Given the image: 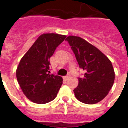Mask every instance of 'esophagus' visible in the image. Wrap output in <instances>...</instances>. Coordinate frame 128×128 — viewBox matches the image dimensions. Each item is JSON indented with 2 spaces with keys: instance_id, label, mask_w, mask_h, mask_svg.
Instances as JSON below:
<instances>
[{
  "instance_id": "obj_1",
  "label": "esophagus",
  "mask_w": 128,
  "mask_h": 128,
  "mask_svg": "<svg viewBox=\"0 0 128 128\" xmlns=\"http://www.w3.org/2000/svg\"><path fill=\"white\" fill-rule=\"evenodd\" d=\"M64 78H66V80H68V78H70V75H67V76H65V77H64Z\"/></svg>"
}]
</instances>
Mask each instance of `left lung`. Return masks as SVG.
I'll return each mask as SVG.
<instances>
[{
    "mask_svg": "<svg viewBox=\"0 0 128 128\" xmlns=\"http://www.w3.org/2000/svg\"><path fill=\"white\" fill-rule=\"evenodd\" d=\"M66 40L71 46L80 68L85 72L82 78H78V86L74 90L75 96L86 104L99 102L108 95L114 82L111 61L80 37L69 36Z\"/></svg>",
    "mask_w": 128,
    "mask_h": 128,
    "instance_id": "8db88e82",
    "label": "left lung"
}]
</instances>
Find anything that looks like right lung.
I'll return each mask as SVG.
<instances>
[{
    "label": "right lung",
    "mask_w": 128,
    "mask_h": 128,
    "mask_svg": "<svg viewBox=\"0 0 128 128\" xmlns=\"http://www.w3.org/2000/svg\"><path fill=\"white\" fill-rule=\"evenodd\" d=\"M58 34H43L24 55L16 70V78L25 96L44 104L56 97L62 84L61 76L50 74V58L66 38Z\"/></svg>",
    "instance_id": "add662e5"
}]
</instances>
